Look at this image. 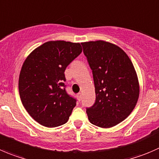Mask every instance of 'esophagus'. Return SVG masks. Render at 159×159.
<instances>
[{
	"label": "esophagus",
	"mask_w": 159,
	"mask_h": 159,
	"mask_svg": "<svg viewBox=\"0 0 159 159\" xmlns=\"http://www.w3.org/2000/svg\"><path fill=\"white\" fill-rule=\"evenodd\" d=\"M77 98H78V101H81V93H78V94H77Z\"/></svg>",
	"instance_id": "obj_1"
}]
</instances>
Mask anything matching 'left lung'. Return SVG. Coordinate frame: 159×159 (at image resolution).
Instances as JSON below:
<instances>
[{"mask_svg":"<svg viewBox=\"0 0 159 159\" xmlns=\"http://www.w3.org/2000/svg\"><path fill=\"white\" fill-rule=\"evenodd\" d=\"M92 70L95 89L93 106L86 108L91 124L112 127L124 120L134 109L139 84L133 64L117 46L98 40L81 43Z\"/></svg>","mask_w":159,"mask_h":159,"instance_id":"obj_1","label":"left lung"}]
</instances>
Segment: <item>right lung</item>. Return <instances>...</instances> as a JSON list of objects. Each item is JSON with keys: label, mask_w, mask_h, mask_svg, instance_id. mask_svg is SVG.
<instances>
[{"label": "right lung", "mask_w": 159, "mask_h": 159, "mask_svg": "<svg viewBox=\"0 0 159 159\" xmlns=\"http://www.w3.org/2000/svg\"><path fill=\"white\" fill-rule=\"evenodd\" d=\"M82 51L80 43L50 41L34 50L21 67L18 90L23 106L47 127L66 124L76 98L66 91V67Z\"/></svg>", "instance_id": "obj_1"}]
</instances>
